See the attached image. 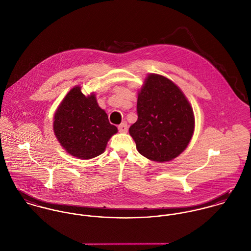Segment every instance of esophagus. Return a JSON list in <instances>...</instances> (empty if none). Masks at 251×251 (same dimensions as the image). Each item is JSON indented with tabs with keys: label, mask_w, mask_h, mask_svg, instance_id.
<instances>
[{
	"label": "esophagus",
	"mask_w": 251,
	"mask_h": 251,
	"mask_svg": "<svg viewBox=\"0 0 251 251\" xmlns=\"http://www.w3.org/2000/svg\"><path fill=\"white\" fill-rule=\"evenodd\" d=\"M118 130L121 133H127L128 131V125L126 122H122L120 125H118Z\"/></svg>",
	"instance_id": "esophagus-1"
}]
</instances>
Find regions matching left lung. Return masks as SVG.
Instances as JSON below:
<instances>
[{"instance_id":"left-lung-1","label":"left lung","mask_w":251,"mask_h":251,"mask_svg":"<svg viewBox=\"0 0 251 251\" xmlns=\"http://www.w3.org/2000/svg\"><path fill=\"white\" fill-rule=\"evenodd\" d=\"M137 113L129 133L142 156L163 163L186 149L194 134V112L170 80L150 74L139 93Z\"/></svg>"}]
</instances>
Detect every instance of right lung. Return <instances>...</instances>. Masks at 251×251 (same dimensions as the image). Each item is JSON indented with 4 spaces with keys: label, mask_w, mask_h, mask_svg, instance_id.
I'll return each mask as SVG.
<instances>
[{
    "label": "right lung",
    "mask_w": 251,
    "mask_h": 251,
    "mask_svg": "<svg viewBox=\"0 0 251 251\" xmlns=\"http://www.w3.org/2000/svg\"><path fill=\"white\" fill-rule=\"evenodd\" d=\"M54 132L60 145L72 156L91 159L106 149L108 140L117 132L95 95L84 96L80 86L73 87L59 105Z\"/></svg>",
    "instance_id": "add662e5"
}]
</instances>
